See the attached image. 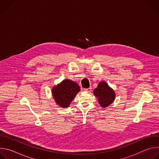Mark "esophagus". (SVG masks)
<instances>
[{
  "instance_id": "1",
  "label": "esophagus",
  "mask_w": 159,
  "mask_h": 159,
  "mask_svg": "<svg viewBox=\"0 0 159 159\" xmlns=\"http://www.w3.org/2000/svg\"><path fill=\"white\" fill-rule=\"evenodd\" d=\"M84 90H85V91H87V92H90L92 90V88L89 87V88H87V89H84Z\"/></svg>"
}]
</instances>
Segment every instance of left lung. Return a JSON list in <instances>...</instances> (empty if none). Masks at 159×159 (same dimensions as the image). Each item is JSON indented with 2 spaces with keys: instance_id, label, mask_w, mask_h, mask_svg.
<instances>
[{
  "instance_id": "1",
  "label": "left lung",
  "mask_w": 159,
  "mask_h": 159,
  "mask_svg": "<svg viewBox=\"0 0 159 159\" xmlns=\"http://www.w3.org/2000/svg\"><path fill=\"white\" fill-rule=\"evenodd\" d=\"M94 94L98 98L99 104L106 107L110 105L115 99V93L105 82L99 83L98 87L94 90Z\"/></svg>"
}]
</instances>
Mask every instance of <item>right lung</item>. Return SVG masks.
Instances as JSON below:
<instances>
[{"mask_svg": "<svg viewBox=\"0 0 159 159\" xmlns=\"http://www.w3.org/2000/svg\"><path fill=\"white\" fill-rule=\"evenodd\" d=\"M80 90V87L77 84L66 79L53 88L52 93L57 104L61 107H69Z\"/></svg>", "mask_w": 159, "mask_h": 159, "instance_id": "obj_1", "label": "right lung"}]
</instances>
